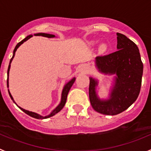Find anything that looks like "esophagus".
I'll return each instance as SVG.
<instances>
[{
  "mask_svg": "<svg viewBox=\"0 0 151 151\" xmlns=\"http://www.w3.org/2000/svg\"><path fill=\"white\" fill-rule=\"evenodd\" d=\"M82 72H87V69H86V68H85V67H82Z\"/></svg>",
  "mask_w": 151,
  "mask_h": 151,
  "instance_id": "1",
  "label": "esophagus"
}]
</instances>
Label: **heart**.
I'll return each mask as SVG.
<instances>
[{
  "mask_svg": "<svg viewBox=\"0 0 151 151\" xmlns=\"http://www.w3.org/2000/svg\"><path fill=\"white\" fill-rule=\"evenodd\" d=\"M101 49L102 50H105L106 49V45H101Z\"/></svg>",
  "mask_w": 151,
  "mask_h": 151,
  "instance_id": "obj_1",
  "label": "heart"
}]
</instances>
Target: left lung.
Masks as SVG:
<instances>
[{"instance_id": "1", "label": "left lung", "mask_w": 151, "mask_h": 151, "mask_svg": "<svg viewBox=\"0 0 151 151\" xmlns=\"http://www.w3.org/2000/svg\"><path fill=\"white\" fill-rule=\"evenodd\" d=\"M117 51L95 58V66L102 74L113 76V85L106 99L97 92L98 80L89 77V99L95 111L116 115L127 110L137 100L141 86L143 63L137 45L124 35L116 33Z\"/></svg>"}]
</instances>
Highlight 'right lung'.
Instances as JSON below:
<instances>
[{
	"mask_svg": "<svg viewBox=\"0 0 151 151\" xmlns=\"http://www.w3.org/2000/svg\"><path fill=\"white\" fill-rule=\"evenodd\" d=\"M34 35H35V36H43V37H46V38H55V37H56V36L54 35L47 34V33H42V32L35 33V34H34ZM32 36H33L32 35H28L27 37H26V38H24L23 40H22V41H21L20 42H19V43L17 44V46H16L15 48H14V50H13V57H12V58H11V59H10V63H9V66H8V69H7V88H9V73H10V64H11V62H12V60H13V57H14V56H15L16 51H17V49L19 48V47L21 45H22V44H23L24 42H25V41H27V40H29V38H32ZM75 81H76V77L73 78L71 80H69V82H66V83L65 84V85H64L63 88V91H62V94H61L60 102L59 104L57 105V106H56L55 108H54V110H52L51 113H50V114L45 116H43L40 115V114H38V113H35V112H32V111H29V110H25V109H23V108H22V107H20V106H18V105L17 104V103L15 102V101L13 100V97H12V95H11V94H10V91H9V89H8V92H9V94H10V97H11L12 101H13V102L15 103L16 104H17V106H18V107L19 108V109H20L21 110H22V111H23L24 113H26V114H28V115L30 116L33 117V118L39 119H47V118H49V117L53 116H54V115H55V114H57V113H59V112L61 110H62L63 108L64 105H65V104H66V99H67L68 93H69V90H70L71 87H72V86H73V83H74V82H75Z\"/></svg>",
	"mask_w": 151,
	"mask_h": 151,
	"instance_id": "1",
	"label": "right lung"
}]
</instances>
